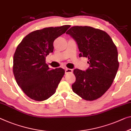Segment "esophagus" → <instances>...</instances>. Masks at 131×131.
Returning a JSON list of instances; mask_svg holds the SVG:
<instances>
[{"label":"esophagus","mask_w":131,"mask_h":131,"mask_svg":"<svg viewBox=\"0 0 131 131\" xmlns=\"http://www.w3.org/2000/svg\"><path fill=\"white\" fill-rule=\"evenodd\" d=\"M65 72L66 74H68V73H72V70L70 69V68H66L65 70Z\"/></svg>","instance_id":"obj_1"}]
</instances>
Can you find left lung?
<instances>
[{"mask_svg": "<svg viewBox=\"0 0 131 131\" xmlns=\"http://www.w3.org/2000/svg\"><path fill=\"white\" fill-rule=\"evenodd\" d=\"M77 42L79 57L88 58L86 71L74 70L75 94L86 101L100 98L111 86L119 67L118 51L105 31L90 26H73L66 32Z\"/></svg>", "mask_w": 131, "mask_h": 131, "instance_id": "obj_1", "label": "left lung"}]
</instances>
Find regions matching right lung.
<instances>
[{
    "label": "right lung",
    "instance_id": "right-lung-1",
    "mask_svg": "<svg viewBox=\"0 0 131 131\" xmlns=\"http://www.w3.org/2000/svg\"><path fill=\"white\" fill-rule=\"evenodd\" d=\"M70 27L64 25L32 31L17 46L13 56L14 76L18 85L31 99L41 101L56 92L65 71L61 68L50 69L46 57L53 51L54 40Z\"/></svg>",
    "mask_w": 131,
    "mask_h": 131
}]
</instances>
